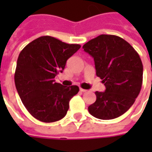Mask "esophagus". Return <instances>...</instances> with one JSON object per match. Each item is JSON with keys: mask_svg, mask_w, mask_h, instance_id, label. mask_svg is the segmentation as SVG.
<instances>
[{"mask_svg": "<svg viewBox=\"0 0 152 152\" xmlns=\"http://www.w3.org/2000/svg\"><path fill=\"white\" fill-rule=\"evenodd\" d=\"M80 92H86V91H87V90H86V89H82V88H80Z\"/></svg>", "mask_w": 152, "mask_h": 152, "instance_id": "34e87169", "label": "esophagus"}]
</instances>
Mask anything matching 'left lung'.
I'll use <instances>...</instances> for the list:
<instances>
[{"label": "left lung", "instance_id": "obj_1", "mask_svg": "<svg viewBox=\"0 0 152 152\" xmlns=\"http://www.w3.org/2000/svg\"><path fill=\"white\" fill-rule=\"evenodd\" d=\"M83 49L94 58L96 75L105 92L96 91V101L88 107L93 116L112 120L121 116L134 103L142 84L143 66L137 51L114 35H100Z\"/></svg>", "mask_w": 152, "mask_h": 152}]
</instances>
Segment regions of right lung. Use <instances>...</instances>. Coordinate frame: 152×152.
I'll return each instance as SVG.
<instances>
[{"label":"right lung","instance_id":"obj_1","mask_svg":"<svg viewBox=\"0 0 152 152\" xmlns=\"http://www.w3.org/2000/svg\"><path fill=\"white\" fill-rule=\"evenodd\" d=\"M80 48L50 36L32 40L17 60L15 82L21 101L38 121L50 123L63 119L69 101L79 92L76 86H63L54 77L63 72L66 60Z\"/></svg>","mask_w":152,"mask_h":152}]
</instances>
